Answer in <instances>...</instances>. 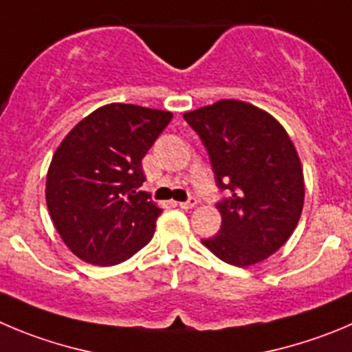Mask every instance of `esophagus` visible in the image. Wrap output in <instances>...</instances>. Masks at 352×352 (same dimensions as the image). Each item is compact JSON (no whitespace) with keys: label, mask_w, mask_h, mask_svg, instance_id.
Wrapping results in <instances>:
<instances>
[{"label":"esophagus","mask_w":352,"mask_h":352,"mask_svg":"<svg viewBox=\"0 0 352 352\" xmlns=\"http://www.w3.org/2000/svg\"><path fill=\"white\" fill-rule=\"evenodd\" d=\"M196 205H198V199H196L195 196H191V198L187 199V201H182V203H179V206H180V208H184V210L195 208Z\"/></svg>","instance_id":"esophagus-1"}]
</instances>
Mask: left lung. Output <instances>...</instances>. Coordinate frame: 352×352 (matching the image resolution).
<instances>
[{
	"label": "left lung",
	"mask_w": 352,
	"mask_h": 352,
	"mask_svg": "<svg viewBox=\"0 0 352 352\" xmlns=\"http://www.w3.org/2000/svg\"><path fill=\"white\" fill-rule=\"evenodd\" d=\"M208 153L221 231L203 245L238 267L257 264L287 243L304 206V175L290 137L271 114L241 100H219L184 114Z\"/></svg>",
	"instance_id": "1"
}]
</instances>
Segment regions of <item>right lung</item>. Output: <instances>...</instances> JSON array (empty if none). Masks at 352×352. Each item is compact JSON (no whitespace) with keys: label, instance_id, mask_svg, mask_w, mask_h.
<instances>
[{"label":"right lung","instance_id":"obj_1","mask_svg":"<svg viewBox=\"0 0 352 352\" xmlns=\"http://www.w3.org/2000/svg\"><path fill=\"white\" fill-rule=\"evenodd\" d=\"M170 120L168 111L109 104L81 120L55 151L48 212L81 261L116 265L151 241L161 208L140 191L142 157Z\"/></svg>","mask_w":352,"mask_h":352}]
</instances>
